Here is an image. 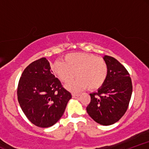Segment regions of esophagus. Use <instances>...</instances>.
Returning <instances> with one entry per match:
<instances>
[{"label":"esophagus","mask_w":149,"mask_h":149,"mask_svg":"<svg viewBox=\"0 0 149 149\" xmlns=\"http://www.w3.org/2000/svg\"><path fill=\"white\" fill-rule=\"evenodd\" d=\"M79 96H80V94H74V93L72 94V97L73 98H77V97H78Z\"/></svg>","instance_id":"1"}]
</instances>
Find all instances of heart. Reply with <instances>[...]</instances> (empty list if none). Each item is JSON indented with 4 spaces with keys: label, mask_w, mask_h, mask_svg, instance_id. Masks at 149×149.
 <instances>
[{
    "label": "heart",
    "mask_w": 149,
    "mask_h": 149,
    "mask_svg": "<svg viewBox=\"0 0 149 149\" xmlns=\"http://www.w3.org/2000/svg\"><path fill=\"white\" fill-rule=\"evenodd\" d=\"M52 72L64 83H70L67 88L79 91L88 88L97 90L103 85L108 75V66L102 58L92 54L74 52L66 54L64 62L57 61L52 66Z\"/></svg>",
    "instance_id": "b5f03b06"
}]
</instances>
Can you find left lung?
<instances>
[{"instance_id":"obj_1","label":"left lung","mask_w":149,"mask_h":149,"mask_svg":"<svg viewBox=\"0 0 149 149\" xmlns=\"http://www.w3.org/2000/svg\"><path fill=\"white\" fill-rule=\"evenodd\" d=\"M103 59L108 66L107 79L97 92L90 94L91 101L86 109L97 123L110 125L118 121L127 111L132 85L128 71L117 59L107 55Z\"/></svg>"}]
</instances>
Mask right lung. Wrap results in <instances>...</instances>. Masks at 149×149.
<instances>
[{
	"instance_id": "1",
	"label": "right lung",
	"mask_w": 149,
	"mask_h": 149,
	"mask_svg": "<svg viewBox=\"0 0 149 149\" xmlns=\"http://www.w3.org/2000/svg\"><path fill=\"white\" fill-rule=\"evenodd\" d=\"M17 99L31 122L40 127L52 126L64 114L71 94L64 89L51 71L45 57L24 69L19 81Z\"/></svg>"
}]
</instances>
